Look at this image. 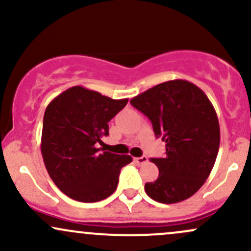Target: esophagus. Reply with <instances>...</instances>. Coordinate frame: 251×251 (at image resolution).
<instances>
[{"label":"esophagus","mask_w":251,"mask_h":251,"mask_svg":"<svg viewBox=\"0 0 251 251\" xmlns=\"http://www.w3.org/2000/svg\"><path fill=\"white\" fill-rule=\"evenodd\" d=\"M133 162L137 164L138 166H140V165H143V164L148 163L149 159H148V157L143 155V157H135V158H133Z\"/></svg>","instance_id":"esophagus-1"}]
</instances>
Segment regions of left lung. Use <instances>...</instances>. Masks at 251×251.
Returning a JSON list of instances; mask_svg holds the SVG:
<instances>
[{"label":"left lung","mask_w":251,"mask_h":251,"mask_svg":"<svg viewBox=\"0 0 251 251\" xmlns=\"http://www.w3.org/2000/svg\"><path fill=\"white\" fill-rule=\"evenodd\" d=\"M131 105L151 120L157 138L166 143L165 157L151 158L159 176L145 184L149 197L174 204L201 188L214 168L220 149L216 111L200 87L171 80L138 94Z\"/></svg>","instance_id":"obj_1"}]
</instances>
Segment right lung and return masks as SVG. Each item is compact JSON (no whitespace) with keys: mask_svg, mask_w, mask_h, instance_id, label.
<instances>
[{"mask_svg":"<svg viewBox=\"0 0 251 251\" xmlns=\"http://www.w3.org/2000/svg\"><path fill=\"white\" fill-rule=\"evenodd\" d=\"M128 99L114 100L81 86L66 89L47 106L41 152L55 185L72 200L94 203L116 191L128 154L98 149L108 135V122Z\"/></svg>","mask_w":251,"mask_h":251,"instance_id":"right-lung-1","label":"right lung"}]
</instances>
